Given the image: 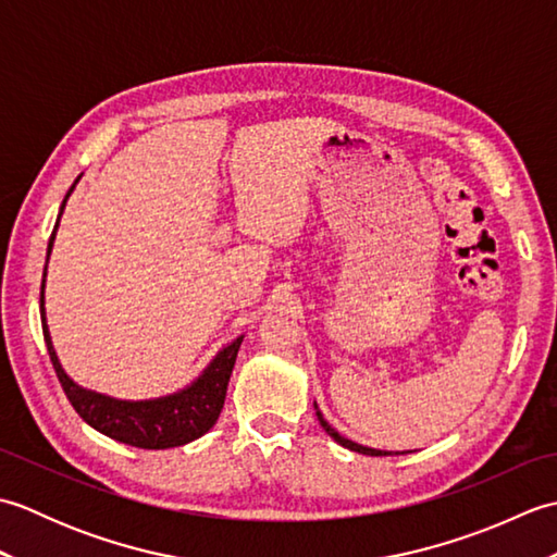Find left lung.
<instances>
[{
	"label": "left lung",
	"mask_w": 557,
	"mask_h": 557,
	"mask_svg": "<svg viewBox=\"0 0 557 557\" xmlns=\"http://www.w3.org/2000/svg\"><path fill=\"white\" fill-rule=\"evenodd\" d=\"M315 417H318V421H321V425L325 429V433L333 437L335 443H339L342 447H347V449H351V453H359V455H371V457H383V455H389V453H385V449H373V447H366V445H359V443H354V441H349V437H345V435H339L333 425H330L325 419H323V413L318 411V407H315Z\"/></svg>",
	"instance_id": "left-lung-1"
}]
</instances>
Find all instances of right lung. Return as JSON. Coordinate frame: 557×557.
Segmentation results:
<instances>
[{
    "mask_svg": "<svg viewBox=\"0 0 557 557\" xmlns=\"http://www.w3.org/2000/svg\"><path fill=\"white\" fill-rule=\"evenodd\" d=\"M74 186L69 188L66 198L71 196V191H74ZM66 198L62 203V210H59V218H62L64 212ZM57 227H59V220H57ZM54 232H52L50 244H47V260H50V253H52ZM45 272H47V265H45ZM40 315H42L45 345H47V351H50L54 373L64 387L71 407L76 409V413L83 421L92 425L96 431H100L102 435H108L112 441H120L132 447L168 449V447H180V445L191 443L215 425L224 405V395H227V383H230V375H232L244 335L230 342V345L210 361L208 369L200 373L191 385L180 389V393L158 397V399L128 401V399H114V397L81 387L71 381L66 371L62 369V363H59L57 351L52 347L50 330H47V323H45V275H42V292H40Z\"/></svg>",
    "mask_w": 557,
    "mask_h": 557,
    "instance_id": "right-lung-1",
    "label": "right lung"
}]
</instances>
